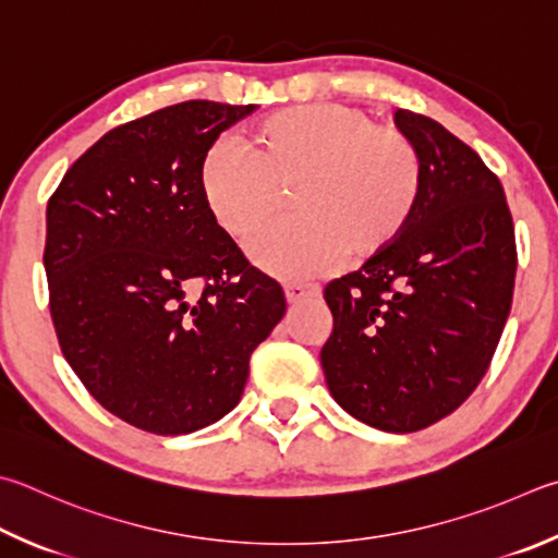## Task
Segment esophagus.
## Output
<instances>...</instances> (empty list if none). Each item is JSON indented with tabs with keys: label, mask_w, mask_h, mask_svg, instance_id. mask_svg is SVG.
I'll return each mask as SVG.
<instances>
[{
	"label": "esophagus",
	"mask_w": 558,
	"mask_h": 558,
	"mask_svg": "<svg viewBox=\"0 0 558 558\" xmlns=\"http://www.w3.org/2000/svg\"><path fill=\"white\" fill-rule=\"evenodd\" d=\"M317 295H319V286H314V282H290V286H286V298L290 305H298V302H305Z\"/></svg>",
	"instance_id": "esophagus-1"
}]
</instances>
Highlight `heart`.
<instances>
[{
  "mask_svg": "<svg viewBox=\"0 0 558 558\" xmlns=\"http://www.w3.org/2000/svg\"><path fill=\"white\" fill-rule=\"evenodd\" d=\"M202 205L217 229L248 244L270 227L290 190V225L260 239L251 258L300 280L378 256L410 225L422 195V158L400 126L349 105L314 102L272 111L236 146L209 148L199 163Z\"/></svg>",
  "mask_w": 558,
  "mask_h": 558,
  "instance_id": "b5f03b06",
  "label": "heart"
}]
</instances>
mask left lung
I'll return each mask as SVG.
<instances>
[{
	"label": "left lung",
	"instance_id": "8db88e82",
	"mask_svg": "<svg viewBox=\"0 0 558 558\" xmlns=\"http://www.w3.org/2000/svg\"><path fill=\"white\" fill-rule=\"evenodd\" d=\"M395 124L422 158V195L398 241L331 280L322 371L343 410L371 427L420 432L478 388L512 307L518 246L498 175L417 111Z\"/></svg>",
	"mask_w": 558,
	"mask_h": 558
}]
</instances>
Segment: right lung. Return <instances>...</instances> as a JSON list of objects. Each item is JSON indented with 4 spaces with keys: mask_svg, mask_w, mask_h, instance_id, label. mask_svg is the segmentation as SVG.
<instances>
[{
    "mask_svg": "<svg viewBox=\"0 0 558 558\" xmlns=\"http://www.w3.org/2000/svg\"><path fill=\"white\" fill-rule=\"evenodd\" d=\"M253 105L192 99L89 146L46 209L48 305L70 368L114 417L160 437L236 408L248 361L286 314L202 205L197 173Z\"/></svg>",
    "mask_w": 558,
    "mask_h": 558,
    "instance_id": "1",
    "label": "right lung"
}]
</instances>
